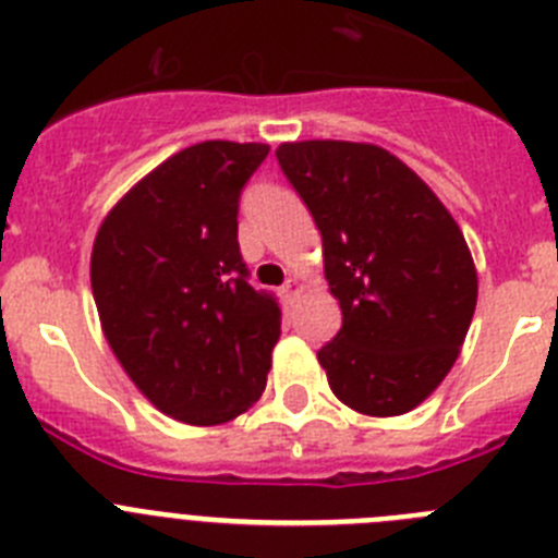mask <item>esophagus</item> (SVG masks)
I'll list each match as a JSON object with an SVG mask.
<instances>
[{
  "mask_svg": "<svg viewBox=\"0 0 558 558\" xmlns=\"http://www.w3.org/2000/svg\"><path fill=\"white\" fill-rule=\"evenodd\" d=\"M302 293H304V284L299 282V279H288V282H284L282 295L288 299V302H295V299H299Z\"/></svg>",
  "mask_w": 558,
  "mask_h": 558,
  "instance_id": "esophagus-1",
  "label": "esophagus"
}]
</instances>
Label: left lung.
<instances>
[{
	"label": "left lung",
	"mask_w": 558,
	"mask_h": 558,
	"mask_svg": "<svg viewBox=\"0 0 558 558\" xmlns=\"http://www.w3.org/2000/svg\"><path fill=\"white\" fill-rule=\"evenodd\" d=\"M276 159L322 231L343 327L318 352L335 397L363 416H402L456 366L477 270L447 206L386 147L284 142Z\"/></svg>",
	"instance_id": "left-lung-1"
}]
</instances>
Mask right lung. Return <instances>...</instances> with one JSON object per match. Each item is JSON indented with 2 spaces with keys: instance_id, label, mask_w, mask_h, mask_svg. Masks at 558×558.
Instances as JSON below:
<instances>
[{
  "instance_id": "add662e5",
  "label": "right lung",
  "mask_w": 558,
  "mask_h": 558,
  "mask_svg": "<svg viewBox=\"0 0 558 558\" xmlns=\"http://www.w3.org/2000/svg\"><path fill=\"white\" fill-rule=\"evenodd\" d=\"M270 147L209 140L140 179L102 218L92 293L108 347L150 405L231 422L263 397L282 310L245 282L236 201Z\"/></svg>"
}]
</instances>
